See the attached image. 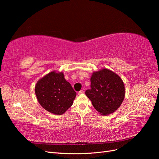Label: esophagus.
<instances>
[{
    "label": "esophagus",
    "instance_id": "34e87169",
    "mask_svg": "<svg viewBox=\"0 0 159 159\" xmlns=\"http://www.w3.org/2000/svg\"><path fill=\"white\" fill-rule=\"evenodd\" d=\"M84 93V90H80L79 92H78V94L81 95V94H83Z\"/></svg>",
    "mask_w": 159,
    "mask_h": 159
}]
</instances>
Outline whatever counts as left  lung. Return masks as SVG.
I'll return each mask as SVG.
<instances>
[{
  "label": "left lung",
  "mask_w": 159,
  "mask_h": 159,
  "mask_svg": "<svg viewBox=\"0 0 159 159\" xmlns=\"http://www.w3.org/2000/svg\"><path fill=\"white\" fill-rule=\"evenodd\" d=\"M125 93L121 78L106 68L93 72L91 77V89L85 91L94 108L103 115L115 111L123 102Z\"/></svg>",
  "instance_id": "obj_1"
}]
</instances>
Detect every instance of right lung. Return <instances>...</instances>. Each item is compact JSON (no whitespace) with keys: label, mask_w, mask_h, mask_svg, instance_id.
I'll list each match as a JSON object with an SVG mask.
<instances>
[{"label":"right lung","mask_w":159,"mask_h":159,"mask_svg":"<svg viewBox=\"0 0 159 159\" xmlns=\"http://www.w3.org/2000/svg\"><path fill=\"white\" fill-rule=\"evenodd\" d=\"M35 93L38 102L48 111L62 115L73 104L76 93L62 72L52 71L38 81Z\"/></svg>","instance_id":"right-lung-1"}]
</instances>
